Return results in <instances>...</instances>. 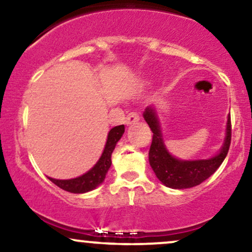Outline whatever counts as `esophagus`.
<instances>
[{"instance_id":"1","label":"esophagus","mask_w":252,"mask_h":252,"mask_svg":"<svg viewBox=\"0 0 252 252\" xmlns=\"http://www.w3.org/2000/svg\"><path fill=\"white\" fill-rule=\"evenodd\" d=\"M140 121V116H138L137 112H130V114L126 118V126H132L136 124Z\"/></svg>"}]
</instances>
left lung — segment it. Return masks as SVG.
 <instances>
[{"instance_id":"obj_1","label":"left lung","mask_w":252,"mask_h":252,"mask_svg":"<svg viewBox=\"0 0 252 252\" xmlns=\"http://www.w3.org/2000/svg\"><path fill=\"white\" fill-rule=\"evenodd\" d=\"M143 118L153 131V141L149 150V163L156 178L166 187L173 189H190L210 178L226 158L231 143L230 114L227 116L225 137L220 149L209 158L182 160L172 155L164 144L160 117L154 105L147 106Z\"/></svg>"}]
</instances>
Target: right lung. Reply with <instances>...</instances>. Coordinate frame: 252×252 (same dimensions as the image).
<instances>
[{
	"label": "right lung",
	"instance_id": "obj_1",
	"mask_svg": "<svg viewBox=\"0 0 252 252\" xmlns=\"http://www.w3.org/2000/svg\"><path fill=\"white\" fill-rule=\"evenodd\" d=\"M123 134V124L122 126H115V128L110 130L108 132V137H106V142L105 146H104L102 155L98 158L96 164L91 169L88 170V172L84 173L83 175L77 176V178L73 179H66V180L53 179L50 178V176H48V179L62 189L67 190V192L71 193H76V194L86 193L97 189L99 185L103 184L106 173H108L109 168L111 167V154Z\"/></svg>",
	"mask_w": 252,
	"mask_h": 252
}]
</instances>
